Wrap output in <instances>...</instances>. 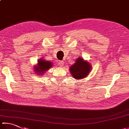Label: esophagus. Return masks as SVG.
Segmentation results:
<instances>
[{"mask_svg":"<svg viewBox=\"0 0 129 129\" xmlns=\"http://www.w3.org/2000/svg\"><path fill=\"white\" fill-rule=\"evenodd\" d=\"M59 66H60V67H62V66H63V65H64V62H63V61H60V62H59Z\"/></svg>","mask_w":129,"mask_h":129,"instance_id":"34e87169","label":"esophagus"}]
</instances>
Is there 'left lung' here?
I'll return each mask as SVG.
<instances>
[{"label":"left lung","mask_w":129,"mask_h":129,"mask_svg":"<svg viewBox=\"0 0 129 129\" xmlns=\"http://www.w3.org/2000/svg\"><path fill=\"white\" fill-rule=\"evenodd\" d=\"M92 66L89 62L81 57L77 58L75 63L70 67L72 77L77 80L85 78L90 72Z\"/></svg>","instance_id":"left-lung-1"}]
</instances>
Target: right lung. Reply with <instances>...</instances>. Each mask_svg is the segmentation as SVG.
Segmentation results:
<instances>
[{"mask_svg": "<svg viewBox=\"0 0 129 129\" xmlns=\"http://www.w3.org/2000/svg\"><path fill=\"white\" fill-rule=\"evenodd\" d=\"M54 65L52 62L41 58V59H39L38 60L37 65L34 66V71L37 75L42 76L45 74L46 71H47L51 67H52Z\"/></svg>", "mask_w": 129, "mask_h": 129, "instance_id": "1", "label": "right lung"}]
</instances>
